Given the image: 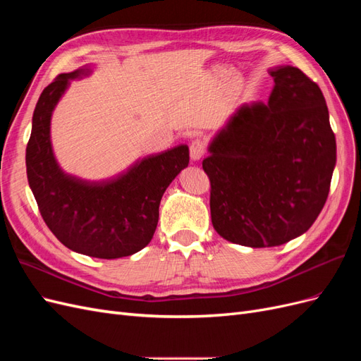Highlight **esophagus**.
I'll list each match as a JSON object with an SVG mask.
<instances>
[{"label":"esophagus","instance_id":"obj_1","mask_svg":"<svg viewBox=\"0 0 361 361\" xmlns=\"http://www.w3.org/2000/svg\"><path fill=\"white\" fill-rule=\"evenodd\" d=\"M206 154V145L202 140H194L190 146V157L192 161H199Z\"/></svg>","mask_w":361,"mask_h":361}]
</instances>
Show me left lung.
Wrapping results in <instances>:
<instances>
[{
	"mask_svg": "<svg viewBox=\"0 0 361 361\" xmlns=\"http://www.w3.org/2000/svg\"><path fill=\"white\" fill-rule=\"evenodd\" d=\"M268 104H243L211 140L203 170L211 180L216 233L251 248L305 233L329 197L336 138L318 84L277 66Z\"/></svg>",
	"mask_w": 361,
	"mask_h": 361,
	"instance_id": "8db88e82",
	"label": "left lung"
}]
</instances>
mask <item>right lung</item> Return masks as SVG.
Here are the masks:
<instances>
[{
  "label": "right lung",
  "mask_w": 361,
  "mask_h": 361,
  "mask_svg": "<svg viewBox=\"0 0 361 361\" xmlns=\"http://www.w3.org/2000/svg\"><path fill=\"white\" fill-rule=\"evenodd\" d=\"M89 66L61 73L42 92L27 146V176L49 231L69 250L99 259H118L143 250L154 238L164 192L188 167L180 145L138 159L105 180L73 176L59 166L51 145V118L72 80L92 75Z\"/></svg>",
  "instance_id": "obj_1"
}]
</instances>
